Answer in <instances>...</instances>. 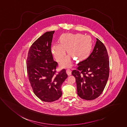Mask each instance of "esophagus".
<instances>
[{
  "mask_svg": "<svg viewBox=\"0 0 127 127\" xmlns=\"http://www.w3.org/2000/svg\"><path fill=\"white\" fill-rule=\"evenodd\" d=\"M66 72L68 75H70L71 74V71L70 69H67L66 70Z\"/></svg>",
  "mask_w": 127,
  "mask_h": 127,
  "instance_id": "34e87169",
  "label": "esophagus"
}]
</instances>
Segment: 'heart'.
Wrapping results in <instances>:
<instances>
[{
    "label": "heart",
    "instance_id": "obj_1",
    "mask_svg": "<svg viewBox=\"0 0 127 127\" xmlns=\"http://www.w3.org/2000/svg\"><path fill=\"white\" fill-rule=\"evenodd\" d=\"M59 44H55L52 47V52L58 62H61L66 55L69 54L77 60L85 59L89 55L92 48V40L88 36L81 34L65 33L59 39ZM62 67H69L71 65L70 57H66L61 63Z\"/></svg>",
    "mask_w": 127,
    "mask_h": 127
}]
</instances>
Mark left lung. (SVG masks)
<instances>
[{
    "label": "left lung",
    "instance_id": "8db88e82",
    "mask_svg": "<svg viewBox=\"0 0 127 127\" xmlns=\"http://www.w3.org/2000/svg\"><path fill=\"white\" fill-rule=\"evenodd\" d=\"M110 70L108 52L98 38L94 50L86 59L77 64L71 74L75 78L78 95L92 100L101 95L106 85Z\"/></svg>",
    "mask_w": 127,
    "mask_h": 127
}]
</instances>
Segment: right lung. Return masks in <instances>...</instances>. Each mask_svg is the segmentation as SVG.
<instances>
[{"label": "right lung", "instance_id": "add662e5", "mask_svg": "<svg viewBox=\"0 0 127 127\" xmlns=\"http://www.w3.org/2000/svg\"><path fill=\"white\" fill-rule=\"evenodd\" d=\"M55 31L47 32L31 45L27 59L29 80L35 95L44 102L56 101L62 95L61 85L67 78L66 70L57 72L51 44Z\"/></svg>", "mask_w": 127, "mask_h": 127}]
</instances>
